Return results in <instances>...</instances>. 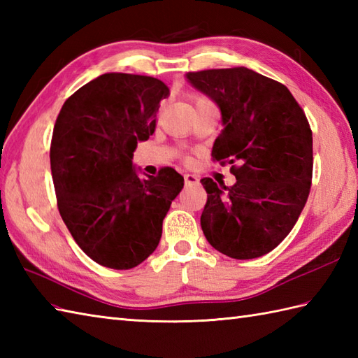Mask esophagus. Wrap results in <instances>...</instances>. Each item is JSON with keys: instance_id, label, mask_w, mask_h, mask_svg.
Here are the masks:
<instances>
[{"instance_id": "34e87169", "label": "esophagus", "mask_w": 358, "mask_h": 358, "mask_svg": "<svg viewBox=\"0 0 358 358\" xmlns=\"http://www.w3.org/2000/svg\"><path fill=\"white\" fill-rule=\"evenodd\" d=\"M185 183H186L187 187L199 186V185H200V180L196 178L195 175H192V173H186V175H185Z\"/></svg>"}]
</instances>
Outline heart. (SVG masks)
<instances>
[{
    "label": "heart",
    "mask_w": 358,
    "mask_h": 358,
    "mask_svg": "<svg viewBox=\"0 0 358 358\" xmlns=\"http://www.w3.org/2000/svg\"><path fill=\"white\" fill-rule=\"evenodd\" d=\"M204 103H210V101L208 100V98H204V96H199V95L194 96V104H195V108H196V106H200V104H204Z\"/></svg>",
    "instance_id": "heart-1"
}]
</instances>
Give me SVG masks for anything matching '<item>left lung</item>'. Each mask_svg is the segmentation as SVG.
<instances>
[{
  "mask_svg": "<svg viewBox=\"0 0 358 358\" xmlns=\"http://www.w3.org/2000/svg\"><path fill=\"white\" fill-rule=\"evenodd\" d=\"M222 112L212 158L232 164L237 183L200 180L208 192L204 237L220 252L249 260L275 249L305 208L313 180V131L281 83L248 67L189 72Z\"/></svg>",
  "mask_w": 358,
  "mask_h": 358,
  "instance_id": "left-lung-1",
  "label": "left lung"
}]
</instances>
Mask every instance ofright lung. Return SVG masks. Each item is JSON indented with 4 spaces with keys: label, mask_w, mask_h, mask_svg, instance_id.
Wrapping results in <instances>:
<instances>
[{
    "label": "right lung",
    "mask_w": 358,
    "mask_h": 358,
    "mask_svg": "<svg viewBox=\"0 0 358 358\" xmlns=\"http://www.w3.org/2000/svg\"><path fill=\"white\" fill-rule=\"evenodd\" d=\"M163 81L104 73L67 98L50 143L58 210L87 257L110 269H132L157 249L163 220L185 178L163 167L140 178L138 141L155 132Z\"/></svg>",
    "instance_id": "obj_1"
}]
</instances>
